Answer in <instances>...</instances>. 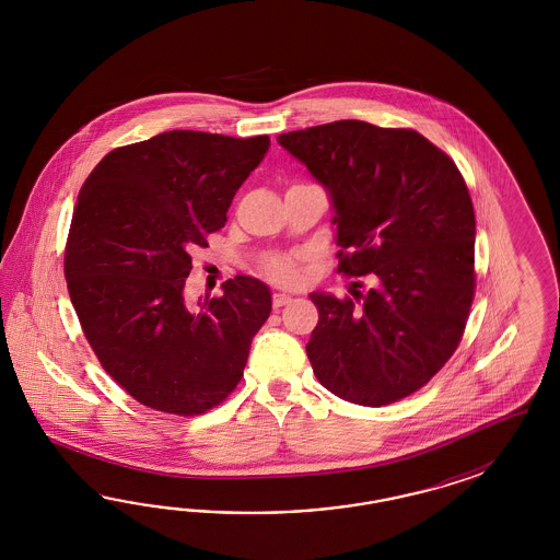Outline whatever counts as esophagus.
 <instances>
[{"instance_id":"obj_1","label":"esophagus","mask_w":560,"mask_h":560,"mask_svg":"<svg viewBox=\"0 0 560 560\" xmlns=\"http://www.w3.org/2000/svg\"><path fill=\"white\" fill-rule=\"evenodd\" d=\"M289 302H291V295H288V293H275V295H272V307H275V310L283 307V305L289 304Z\"/></svg>"}]
</instances>
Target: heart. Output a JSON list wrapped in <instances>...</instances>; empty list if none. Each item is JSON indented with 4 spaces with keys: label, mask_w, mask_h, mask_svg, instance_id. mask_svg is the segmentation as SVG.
<instances>
[{
    "label": "heart",
    "mask_w": 560,
    "mask_h": 560,
    "mask_svg": "<svg viewBox=\"0 0 560 560\" xmlns=\"http://www.w3.org/2000/svg\"><path fill=\"white\" fill-rule=\"evenodd\" d=\"M260 272L281 285H298L302 281L300 258L295 256H271L260 265Z\"/></svg>",
    "instance_id": "1"
}]
</instances>
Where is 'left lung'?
Segmentation results:
<instances>
[{"label":"left lung","mask_w":560,"mask_h":560,"mask_svg":"<svg viewBox=\"0 0 560 560\" xmlns=\"http://www.w3.org/2000/svg\"><path fill=\"white\" fill-rule=\"evenodd\" d=\"M330 190L353 298L312 293L305 353L326 390L384 407L456 353L475 302V207L447 153L415 129L335 120L279 136Z\"/></svg>","instance_id":"left-lung-1"}]
</instances>
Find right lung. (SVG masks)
<instances>
[{
    "mask_svg": "<svg viewBox=\"0 0 560 560\" xmlns=\"http://www.w3.org/2000/svg\"><path fill=\"white\" fill-rule=\"evenodd\" d=\"M269 145L176 129L115 148L85 178L66 242L69 298L102 370L143 407L197 417L244 375L269 288L237 275L199 305L183 289L190 253L223 228Z\"/></svg>",
    "mask_w": 560,
    "mask_h": 560,
    "instance_id": "add662e5",
    "label": "right lung"
}]
</instances>
